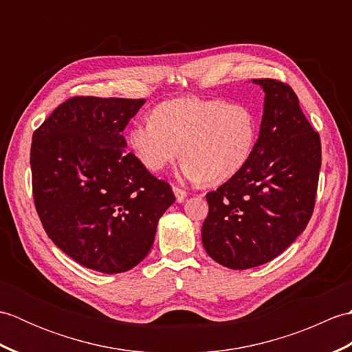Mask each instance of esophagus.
Segmentation results:
<instances>
[{"label": "esophagus", "mask_w": 352, "mask_h": 352, "mask_svg": "<svg viewBox=\"0 0 352 352\" xmlns=\"http://www.w3.org/2000/svg\"><path fill=\"white\" fill-rule=\"evenodd\" d=\"M172 190H174V193H175L177 203H183V201L186 199V197H188V193H186L183 189L177 188V186H172Z\"/></svg>", "instance_id": "1"}]
</instances>
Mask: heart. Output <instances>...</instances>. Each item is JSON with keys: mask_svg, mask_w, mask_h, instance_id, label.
<instances>
[{"mask_svg": "<svg viewBox=\"0 0 352 352\" xmlns=\"http://www.w3.org/2000/svg\"><path fill=\"white\" fill-rule=\"evenodd\" d=\"M257 142V119L250 107L226 100L178 98L157 106L151 121L129 131L134 157L159 174L183 154L182 178L222 184L250 162Z\"/></svg>", "mask_w": 352, "mask_h": 352, "instance_id": "heart-1", "label": "heart"}]
</instances>
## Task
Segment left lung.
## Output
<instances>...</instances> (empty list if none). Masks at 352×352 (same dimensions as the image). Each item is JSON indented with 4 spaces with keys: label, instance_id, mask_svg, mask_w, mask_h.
<instances>
[{
    "label": "left lung",
    "instance_id": "left-lung-1",
    "mask_svg": "<svg viewBox=\"0 0 352 352\" xmlns=\"http://www.w3.org/2000/svg\"><path fill=\"white\" fill-rule=\"evenodd\" d=\"M265 92L256 148L245 168L208 192L204 250L230 269L265 265L294 243L315 208L320 169L319 134L286 83L257 78Z\"/></svg>",
    "mask_w": 352,
    "mask_h": 352
}]
</instances>
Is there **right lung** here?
<instances>
[{"mask_svg": "<svg viewBox=\"0 0 352 352\" xmlns=\"http://www.w3.org/2000/svg\"><path fill=\"white\" fill-rule=\"evenodd\" d=\"M145 100L74 96L33 134L36 212L48 237L81 266L130 271L151 250L175 195L126 153V124Z\"/></svg>", "mask_w": 352, "mask_h": 352, "instance_id": "obj_1", "label": "right lung"}]
</instances>
